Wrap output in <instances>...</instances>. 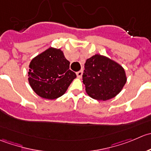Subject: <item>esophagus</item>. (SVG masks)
<instances>
[{
	"label": "esophagus",
	"mask_w": 151,
	"mask_h": 151,
	"mask_svg": "<svg viewBox=\"0 0 151 151\" xmlns=\"http://www.w3.org/2000/svg\"><path fill=\"white\" fill-rule=\"evenodd\" d=\"M76 75H77V77L78 78H81V76H82V70H80V71H78V72L76 73Z\"/></svg>",
	"instance_id": "obj_1"
}]
</instances>
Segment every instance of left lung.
Segmentation results:
<instances>
[{
  "label": "left lung",
  "instance_id": "8db88e82",
  "mask_svg": "<svg viewBox=\"0 0 151 151\" xmlns=\"http://www.w3.org/2000/svg\"><path fill=\"white\" fill-rule=\"evenodd\" d=\"M83 83L89 96L107 101L118 95L126 84V72L121 65L108 57L95 54L84 64Z\"/></svg>",
  "mask_w": 151,
  "mask_h": 151
}]
</instances>
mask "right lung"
Listing matches in <instances>:
<instances>
[{"instance_id": "right-lung-1", "label": "right lung", "mask_w": 151, "mask_h": 151, "mask_svg": "<svg viewBox=\"0 0 151 151\" xmlns=\"http://www.w3.org/2000/svg\"><path fill=\"white\" fill-rule=\"evenodd\" d=\"M28 82L41 98L53 100L65 93L76 78L70 70V62L60 49L49 47L31 61Z\"/></svg>"}]
</instances>
